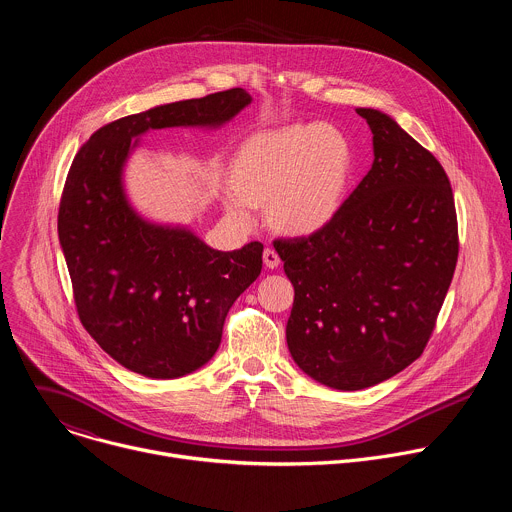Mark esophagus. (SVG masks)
<instances>
[{"mask_svg": "<svg viewBox=\"0 0 512 512\" xmlns=\"http://www.w3.org/2000/svg\"><path fill=\"white\" fill-rule=\"evenodd\" d=\"M263 261H265V267H269V269H275V267L281 263L277 251L271 249V247H267V249L263 251Z\"/></svg>", "mask_w": 512, "mask_h": 512, "instance_id": "obj_1", "label": "esophagus"}]
</instances>
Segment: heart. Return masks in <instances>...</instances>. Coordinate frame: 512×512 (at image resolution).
Here are the masks:
<instances>
[{"label": "heart", "instance_id": "1", "mask_svg": "<svg viewBox=\"0 0 512 512\" xmlns=\"http://www.w3.org/2000/svg\"><path fill=\"white\" fill-rule=\"evenodd\" d=\"M354 176L350 139L326 123L287 125L251 135L223 188L227 214L243 227L267 204L269 223L287 235H314L342 210Z\"/></svg>", "mask_w": 512, "mask_h": 512}]
</instances>
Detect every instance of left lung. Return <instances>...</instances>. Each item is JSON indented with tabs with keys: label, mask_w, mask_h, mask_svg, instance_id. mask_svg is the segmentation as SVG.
I'll return each mask as SVG.
<instances>
[{
	"label": "left lung",
	"mask_w": 512,
	"mask_h": 512,
	"mask_svg": "<svg viewBox=\"0 0 512 512\" xmlns=\"http://www.w3.org/2000/svg\"><path fill=\"white\" fill-rule=\"evenodd\" d=\"M375 160L334 221L273 247L294 283L285 338L314 381L358 391L421 356L458 261V218L442 164L387 113L356 109Z\"/></svg>",
	"instance_id": "8db88e82"
}]
</instances>
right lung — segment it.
<instances>
[{"instance_id":"obj_1","label":"right lung","mask_w":512,"mask_h":512,"mask_svg":"<svg viewBox=\"0 0 512 512\" xmlns=\"http://www.w3.org/2000/svg\"><path fill=\"white\" fill-rule=\"evenodd\" d=\"M251 103L229 89L121 117L97 129L68 170L58 239L85 330L121 367L178 379L206 364L225 318L259 277L263 245L216 251L190 229L141 218L123 166L137 137L164 127H221Z\"/></svg>"}]
</instances>
